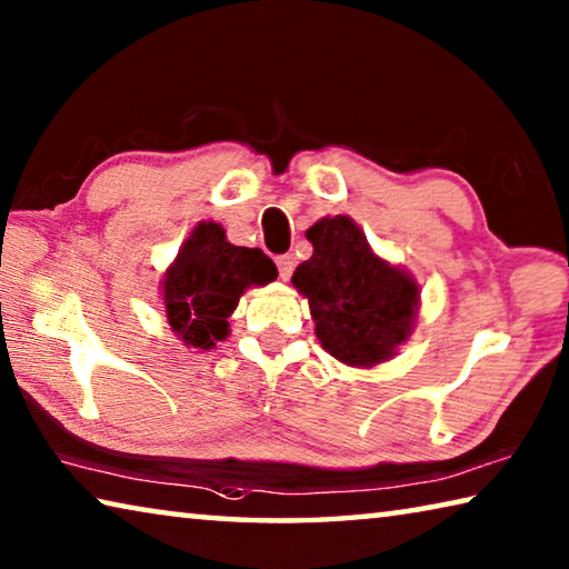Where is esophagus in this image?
Wrapping results in <instances>:
<instances>
[{"mask_svg":"<svg viewBox=\"0 0 569 569\" xmlns=\"http://www.w3.org/2000/svg\"><path fill=\"white\" fill-rule=\"evenodd\" d=\"M276 266H278V273H281L283 281H288V278H291V273H293V268H296V258L293 256H281L276 261Z\"/></svg>","mask_w":569,"mask_h":569,"instance_id":"1","label":"esophagus"}]
</instances>
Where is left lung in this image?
<instances>
[{"instance_id":"obj_1","label":"left lung","mask_w":569,"mask_h":569,"mask_svg":"<svg viewBox=\"0 0 569 569\" xmlns=\"http://www.w3.org/2000/svg\"><path fill=\"white\" fill-rule=\"evenodd\" d=\"M306 238L313 256L291 283L308 298L323 349L353 369L391 361L417 323V278L381 258L349 216L316 220Z\"/></svg>"}]
</instances>
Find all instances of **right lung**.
Listing matches in <instances>:
<instances>
[{"mask_svg": "<svg viewBox=\"0 0 569 569\" xmlns=\"http://www.w3.org/2000/svg\"><path fill=\"white\" fill-rule=\"evenodd\" d=\"M276 266L261 248L233 246L216 220H200L182 240L160 278L170 331L196 351L216 349L230 333L228 319L250 286L276 281Z\"/></svg>", "mask_w": 569, "mask_h": 569, "instance_id": "right-lung-1", "label": "right lung"}]
</instances>
